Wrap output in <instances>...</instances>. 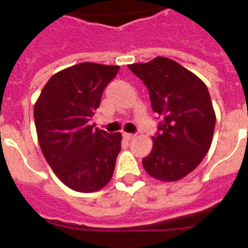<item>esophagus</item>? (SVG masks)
Listing matches in <instances>:
<instances>
[{
    "label": "esophagus",
    "instance_id": "34e87169",
    "mask_svg": "<svg viewBox=\"0 0 248 248\" xmlns=\"http://www.w3.org/2000/svg\"><path fill=\"white\" fill-rule=\"evenodd\" d=\"M123 137H124V139L126 140H131V139H134L137 135L135 134H129V133H123Z\"/></svg>",
    "mask_w": 248,
    "mask_h": 248
}]
</instances>
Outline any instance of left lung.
Instances as JSON below:
<instances>
[{"label": "left lung", "instance_id": "8db88e82", "mask_svg": "<svg viewBox=\"0 0 248 248\" xmlns=\"http://www.w3.org/2000/svg\"><path fill=\"white\" fill-rule=\"evenodd\" d=\"M128 67L146 85L151 108L163 119L151 153L143 159L144 169L156 180H180L211 146L216 115L209 89L198 76L165 57Z\"/></svg>", "mask_w": 248, "mask_h": 248}]
</instances>
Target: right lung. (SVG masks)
Here are the masks:
<instances>
[{
  "label": "right lung",
  "instance_id": "obj_1",
  "mask_svg": "<svg viewBox=\"0 0 248 248\" xmlns=\"http://www.w3.org/2000/svg\"><path fill=\"white\" fill-rule=\"evenodd\" d=\"M119 65L84 62L53 74L34 104V123L43 155L69 189L94 192L113 176L122 134L89 125L104 88Z\"/></svg>",
  "mask_w": 248,
  "mask_h": 248
}]
</instances>
